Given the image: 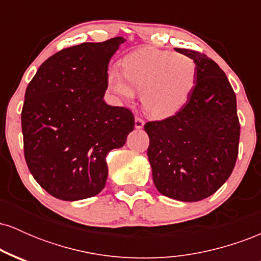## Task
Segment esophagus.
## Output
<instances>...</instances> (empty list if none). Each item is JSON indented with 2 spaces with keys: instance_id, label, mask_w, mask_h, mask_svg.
I'll return each instance as SVG.
<instances>
[{
  "instance_id": "esophagus-1",
  "label": "esophagus",
  "mask_w": 261,
  "mask_h": 261,
  "mask_svg": "<svg viewBox=\"0 0 261 261\" xmlns=\"http://www.w3.org/2000/svg\"><path fill=\"white\" fill-rule=\"evenodd\" d=\"M143 125H145V120H143L142 118H140V116H136V118H135V127L142 128Z\"/></svg>"
}]
</instances>
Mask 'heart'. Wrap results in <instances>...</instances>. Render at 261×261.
Masks as SVG:
<instances>
[{
    "mask_svg": "<svg viewBox=\"0 0 261 261\" xmlns=\"http://www.w3.org/2000/svg\"><path fill=\"white\" fill-rule=\"evenodd\" d=\"M124 70L113 66L108 85L121 99L130 100L135 90L142 92V106L154 118L174 115L187 104L196 85L195 61L168 50L141 49L128 54Z\"/></svg>",
    "mask_w": 261,
    "mask_h": 261,
    "instance_id": "1",
    "label": "heart"
}]
</instances>
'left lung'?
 I'll list each match as a JSON object with an SVG mask.
<instances>
[{
  "label": "left lung",
  "mask_w": 261,
  "mask_h": 261,
  "mask_svg": "<svg viewBox=\"0 0 261 261\" xmlns=\"http://www.w3.org/2000/svg\"><path fill=\"white\" fill-rule=\"evenodd\" d=\"M175 50L195 61L196 85L174 115L146 122L147 155L157 190L193 202L216 193L229 178L241 125L236 93L220 66L200 51Z\"/></svg>",
  "instance_id": "8db88e82"
}]
</instances>
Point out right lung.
<instances>
[{"label": "right lung", "instance_id": "obj_1", "mask_svg": "<svg viewBox=\"0 0 261 261\" xmlns=\"http://www.w3.org/2000/svg\"><path fill=\"white\" fill-rule=\"evenodd\" d=\"M122 43L116 37L60 50L27 87L24 158L33 178L56 199L76 201L99 194L108 152L124 146L134 130L130 109L103 100L109 60Z\"/></svg>", "mask_w": 261, "mask_h": 261}]
</instances>
